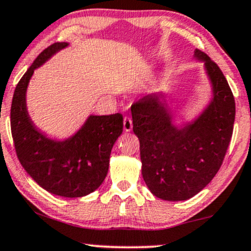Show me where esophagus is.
Listing matches in <instances>:
<instances>
[{"instance_id":"1","label":"esophagus","mask_w":251,"mask_h":251,"mask_svg":"<svg viewBox=\"0 0 251 251\" xmlns=\"http://www.w3.org/2000/svg\"><path fill=\"white\" fill-rule=\"evenodd\" d=\"M123 128H125L126 131H131L132 129V120L129 118V116H126L125 120H123Z\"/></svg>"}]
</instances>
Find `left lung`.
I'll use <instances>...</instances> for the list:
<instances>
[{"mask_svg":"<svg viewBox=\"0 0 251 251\" xmlns=\"http://www.w3.org/2000/svg\"><path fill=\"white\" fill-rule=\"evenodd\" d=\"M212 84V100L194 122L177 128L159 93L148 94L131 107L132 130L139 139L142 175L155 197L185 201L203 190L223 165L233 135L235 100L223 71L204 51Z\"/></svg>","mask_w":251,"mask_h":251,"instance_id":"1","label":"left lung"}]
</instances>
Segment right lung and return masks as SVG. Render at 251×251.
<instances>
[{
    "label": "right lung",
    "instance_id": "1",
    "mask_svg": "<svg viewBox=\"0 0 251 251\" xmlns=\"http://www.w3.org/2000/svg\"><path fill=\"white\" fill-rule=\"evenodd\" d=\"M68 46L55 42L35 58L16 86L10 110L11 133L18 160L45 190L57 196H86L100 187L109 166L114 143L123 130V116L90 115L78 131L54 141L38 131L26 108V90L34 69Z\"/></svg>",
    "mask_w": 251,
    "mask_h": 251
}]
</instances>
